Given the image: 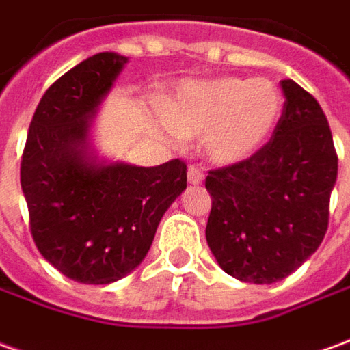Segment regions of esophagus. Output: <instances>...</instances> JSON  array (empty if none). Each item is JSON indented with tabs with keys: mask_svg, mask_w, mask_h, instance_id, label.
Returning <instances> with one entry per match:
<instances>
[{
	"mask_svg": "<svg viewBox=\"0 0 350 350\" xmlns=\"http://www.w3.org/2000/svg\"><path fill=\"white\" fill-rule=\"evenodd\" d=\"M203 180H205L203 170H201V168H197V166H189V170H187V182H189L191 185H199V184H203Z\"/></svg>",
	"mask_w": 350,
	"mask_h": 350,
	"instance_id": "obj_1",
	"label": "esophagus"
}]
</instances>
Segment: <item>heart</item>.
Here are the masks:
<instances>
[{
	"label": "heart",
	"mask_w": 350,
	"mask_h": 350,
	"mask_svg": "<svg viewBox=\"0 0 350 350\" xmlns=\"http://www.w3.org/2000/svg\"><path fill=\"white\" fill-rule=\"evenodd\" d=\"M282 109L284 97L274 82L222 76L180 85L163 107V118L176 135L199 137L213 163L235 165L268 144Z\"/></svg>",
	"instance_id": "heart-1"
}]
</instances>
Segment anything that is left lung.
I'll return each instance as SVG.
<instances>
[{"label": "left lung", "instance_id": "1", "mask_svg": "<svg viewBox=\"0 0 350 350\" xmlns=\"http://www.w3.org/2000/svg\"><path fill=\"white\" fill-rule=\"evenodd\" d=\"M284 113L272 139L247 161L211 170L206 243L226 274L274 284L295 272L324 239L337 153L322 107L282 80Z\"/></svg>", "mask_w": 350, "mask_h": 350}]
</instances>
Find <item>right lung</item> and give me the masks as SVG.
Segmentation results:
<instances>
[{
	"mask_svg": "<svg viewBox=\"0 0 350 350\" xmlns=\"http://www.w3.org/2000/svg\"><path fill=\"white\" fill-rule=\"evenodd\" d=\"M126 63L124 55L97 53L51 84L21 161L36 247L78 284H113L142 265L161 218L187 185L180 159L145 168L95 155L90 126Z\"/></svg>",
	"mask_w": 350,
	"mask_h": 350,
	"instance_id": "1",
	"label": "right lung"
}]
</instances>
